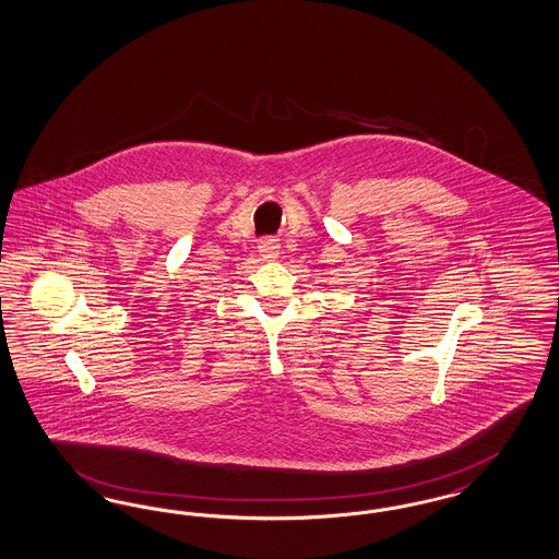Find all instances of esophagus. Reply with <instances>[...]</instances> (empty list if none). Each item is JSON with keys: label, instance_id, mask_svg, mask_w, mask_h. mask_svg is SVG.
<instances>
[{"label": "esophagus", "instance_id": "34e87169", "mask_svg": "<svg viewBox=\"0 0 559 559\" xmlns=\"http://www.w3.org/2000/svg\"><path fill=\"white\" fill-rule=\"evenodd\" d=\"M258 247H260V255L264 260H274L278 255V249H281V246L276 243V239H264V241H260Z\"/></svg>", "mask_w": 559, "mask_h": 559}]
</instances>
